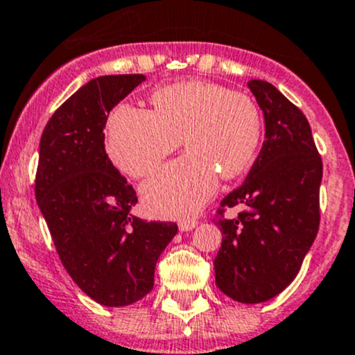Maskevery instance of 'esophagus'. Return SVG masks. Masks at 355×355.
I'll list each match as a JSON object with an SVG mask.
<instances>
[{"instance_id": "34e87169", "label": "esophagus", "mask_w": 355, "mask_h": 355, "mask_svg": "<svg viewBox=\"0 0 355 355\" xmlns=\"http://www.w3.org/2000/svg\"><path fill=\"white\" fill-rule=\"evenodd\" d=\"M197 225H199V221H197V219H184V221L178 223V227H180V231H190V230H193Z\"/></svg>"}]
</instances>
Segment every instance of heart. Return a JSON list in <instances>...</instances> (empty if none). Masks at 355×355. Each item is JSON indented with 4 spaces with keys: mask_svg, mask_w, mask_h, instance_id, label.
I'll return each instance as SVG.
<instances>
[{
    "mask_svg": "<svg viewBox=\"0 0 355 355\" xmlns=\"http://www.w3.org/2000/svg\"><path fill=\"white\" fill-rule=\"evenodd\" d=\"M153 110L122 103L107 122V153L130 177L153 173L180 146L189 153L149 178L144 206L162 218H185L214 196L219 175L234 178L253 162L262 137L257 103L204 80L156 89Z\"/></svg>",
    "mask_w": 355,
    "mask_h": 355,
    "instance_id": "b5f03b06",
    "label": "heart"
}]
</instances>
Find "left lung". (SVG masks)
I'll list each match as a JSON object with an SVG mask.
<instances>
[{
	"label": "left lung",
	"mask_w": 355,
	"mask_h": 355,
	"mask_svg": "<svg viewBox=\"0 0 355 355\" xmlns=\"http://www.w3.org/2000/svg\"><path fill=\"white\" fill-rule=\"evenodd\" d=\"M266 119V141L243 184L218 209L223 241L214 259L216 286L231 300L263 303L300 272L320 226L323 165L308 119L274 85L250 80ZM241 205L234 220L224 209Z\"/></svg>",
	"instance_id": "1"
}]
</instances>
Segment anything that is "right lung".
Instances as JSON below:
<instances>
[{"mask_svg": "<svg viewBox=\"0 0 355 355\" xmlns=\"http://www.w3.org/2000/svg\"><path fill=\"white\" fill-rule=\"evenodd\" d=\"M146 80L88 81L52 114L40 137L35 199L58 255L76 286L103 306H128L155 284V267L177 223L130 214L137 197L105 153L110 110Z\"/></svg>", "mask_w": 355, "mask_h": 355, "instance_id": "right-lung-1", "label": "right lung"}]
</instances>
